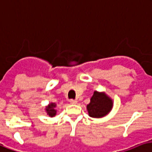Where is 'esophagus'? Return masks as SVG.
Listing matches in <instances>:
<instances>
[{
  "mask_svg": "<svg viewBox=\"0 0 152 152\" xmlns=\"http://www.w3.org/2000/svg\"><path fill=\"white\" fill-rule=\"evenodd\" d=\"M69 102H70V104H76V103H77V101H76V100H74V99H70V100H69Z\"/></svg>",
  "mask_w": 152,
  "mask_h": 152,
  "instance_id": "obj_1",
  "label": "esophagus"
}]
</instances>
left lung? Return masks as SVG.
I'll return each mask as SVG.
<instances>
[{
  "mask_svg": "<svg viewBox=\"0 0 152 152\" xmlns=\"http://www.w3.org/2000/svg\"><path fill=\"white\" fill-rule=\"evenodd\" d=\"M113 107V101L104 92L94 91L91 102L86 106L89 115L92 118H102L110 112Z\"/></svg>",
  "mask_w": 152,
  "mask_h": 152,
  "instance_id": "8db88e82",
  "label": "left lung"
}]
</instances>
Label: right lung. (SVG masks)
Segmentation results:
<instances>
[{
  "label": "right lung",
  "instance_id": "add662e5",
  "mask_svg": "<svg viewBox=\"0 0 152 152\" xmlns=\"http://www.w3.org/2000/svg\"><path fill=\"white\" fill-rule=\"evenodd\" d=\"M56 107V104L53 102H51L50 104L48 105L47 107H45V111L47 113V115L50 117H53L56 115V110L54 109Z\"/></svg>",
  "mask_w": 152,
  "mask_h": 152
}]
</instances>
